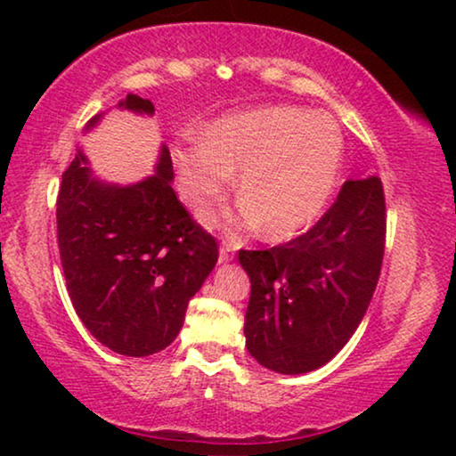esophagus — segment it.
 I'll list each match as a JSON object with an SVG mask.
<instances>
[{
  "mask_svg": "<svg viewBox=\"0 0 456 456\" xmlns=\"http://www.w3.org/2000/svg\"><path fill=\"white\" fill-rule=\"evenodd\" d=\"M232 257H234V245H232V242H228V240H222L220 261H222V264H226V261H230Z\"/></svg>",
  "mask_w": 456,
  "mask_h": 456,
  "instance_id": "obj_1",
  "label": "esophagus"
}]
</instances>
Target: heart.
Masks as SVG:
<instances>
[{
	"instance_id": "b5f03b06",
	"label": "heart",
	"mask_w": 456,
	"mask_h": 456,
	"mask_svg": "<svg viewBox=\"0 0 456 456\" xmlns=\"http://www.w3.org/2000/svg\"><path fill=\"white\" fill-rule=\"evenodd\" d=\"M180 195L192 209L217 201L240 172L239 214L211 216L230 230L264 226L290 239L311 226L332 197L345 161V136L328 114L267 105L209 124L203 141L172 145Z\"/></svg>"
}]
</instances>
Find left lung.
Returning a JSON list of instances; mask_svg holds the SVG:
<instances>
[{"label":"left lung","instance_id":"obj_1","mask_svg":"<svg viewBox=\"0 0 456 456\" xmlns=\"http://www.w3.org/2000/svg\"><path fill=\"white\" fill-rule=\"evenodd\" d=\"M386 245L378 176L346 180L314 228L265 251H239L251 280L247 351L267 370L307 373L328 363L359 328Z\"/></svg>","mask_w":456,"mask_h":456}]
</instances>
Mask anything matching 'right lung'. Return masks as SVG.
<instances>
[{"label": "right lung", "mask_w": 456, "mask_h": 456, "mask_svg": "<svg viewBox=\"0 0 456 456\" xmlns=\"http://www.w3.org/2000/svg\"><path fill=\"white\" fill-rule=\"evenodd\" d=\"M118 105L155 111L139 95ZM172 178L166 147L158 172L130 186L99 183L83 153L61 174L55 217L68 295L86 330L126 357L159 353L176 338L217 261L216 239L178 201Z\"/></svg>", "instance_id": "obj_1"}]
</instances>
